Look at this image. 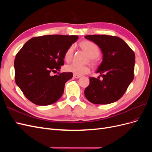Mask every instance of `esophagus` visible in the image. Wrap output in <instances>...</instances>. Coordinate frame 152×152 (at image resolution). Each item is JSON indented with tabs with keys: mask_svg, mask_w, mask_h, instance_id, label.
<instances>
[{
	"mask_svg": "<svg viewBox=\"0 0 152 152\" xmlns=\"http://www.w3.org/2000/svg\"><path fill=\"white\" fill-rule=\"evenodd\" d=\"M81 76L80 75H75V74H73V77L75 78V79H79Z\"/></svg>",
	"mask_w": 152,
	"mask_h": 152,
	"instance_id": "34e87169",
	"label": "esophagus"
}]
</instances>
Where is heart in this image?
<instances>
[{"label": "heart", "instance_id": "heart-1", "mask_svg": "<svg viewBox=\"0 0 152 152\" xmlns=\"http://www.w3.org/2000/svg\"><path fill=\"white\" fill-rule=\"evenodd\" d=\"M81 47L83 48L89 54L91 57V59L93 61L96 60V58L100 55V49L98 45L96 43L89 40H86L80 44ZM74 51V46L73 45L66 49L65 54H64V59L66 61H70L73 54ZM65 71L68 72H71L73 74L78 75H82L89 73L90 68L88 66H79L75 63H72L70 65H67L65 66Z\"/></svg>", "mask_w": 152, "mask_h": 152}]
</instances>
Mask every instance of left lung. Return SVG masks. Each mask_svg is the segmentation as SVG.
Returning a JSON list of instances; mask_svg holds the SVG:
<instances>
[{"mask_svg":"<svg viewBox=\"0 0 152 152\" xmlns=\"http://www.w3.org/2000/svg\"><path fill=\"white\" fill-rule=\"evenodd\" d=\"M85 38L97 44L103 54V61L96 72L102 79L89 78V85L84 91L86 98L97 104L116 102L122 97L134 79V53L116 36L92 35Z\"/></svg>","mask_w":152,"mask_h":152,"instance_id":"8db88e82","label":"left lung"}]
</instances>
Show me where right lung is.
I'll return each mask as SVG.
<instances>
[{
  "instance_id": "obj_1",
  "label": "right lung",
  "mask_w": 152,
  "mask_h": 152,
  "mask_svg": "<svg viewBox=\"0 0 152 152\" xmlns=\"http://www.w3.org/2000/svg\"><path fill=\"white\" fill-rule=\"evenodd\" d=\"M78 36L48 35L31 38L19 50L15 59V82L26 98L33 103L51 104L63 94L71 72L59 70L64 65V54L76 42Z\"/></svg>"
}]
</instances>
